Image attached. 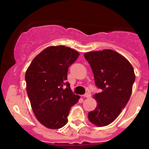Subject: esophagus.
Instances as JSON below:
<instances>
[{"mask_svg":"<svg viewBox=\"0 0 149 149\" xmlns=\"http://www.w3.org/2000/svg\"><path fill=\"white\" fill-rule=\"evenodd\" d=\"M83 97H86V98H90V97H91V93H90V92H86V93L83 95Z\"/></svg>","mask_w":149,"mask_h":149,"instance_id":"esophagus-1","label":"esophagus"}]
</instances>
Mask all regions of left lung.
<instances>
[{
	"mask_svg": "<svg viewBox=\"0 0 149 149\" xmlns=\"http://www.w3.org/2000/svg\"><path fill=\"white\" fill-rule=\"evenodd\" d=\"M95 84L102 92L95 94L96 109L88 113L89 120L104 127L117 118L125 107L135 80L134 69L127 59L111 49L85 53Z\"/></svg>",
	"mask_w": 149,
	"mask_h": 149,
	"instance_id": "obj_1",
	"label": "left lung"
}]
</instances>
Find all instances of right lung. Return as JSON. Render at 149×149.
Wrapping results in <instances>:
<instances>
[{
    "instance_id": "1",
    "label": "right lung",
    "mask_w": 149,
    "mask_h": 149,
    "mask_svg": "<svg viewBox=\"0 0 149 149\" xmlns=\"http://www.w3.org/2000/svg\"><path fill=\"white\" fill-rule=\"evenodd\" d=\"M78 56L77 51L66 46H50L38 54L26 70V92L32 110L46 127H64L70 109L79 100L66 81L69 67Z\"/></svg>"
}]
</instances>
